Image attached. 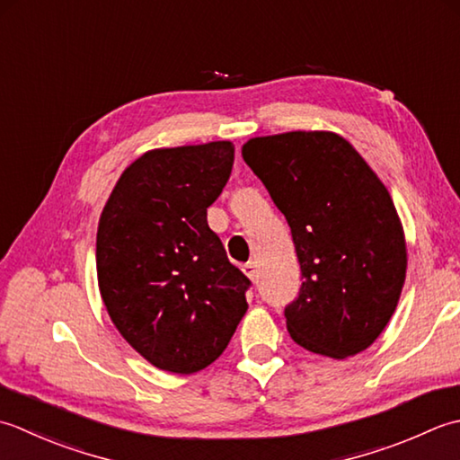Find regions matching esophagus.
<instances>
[{
    "mask_svg": "<svg viewBox=\"0 0 460 460\" xmlns=\"http://www.w3.org/2000/svg\"><path fill=\"white\" fill-rule=\"evenodd\" d=\"M242 271L252 279V282H256V279H258V268H256L254 261H246V264L242 266Z\"/></svg>",
    "mask_w": 460,
    "mask_h": 460,
    "instance_id": "obj_1",
    "label": "esophagus"
}]
</instances>
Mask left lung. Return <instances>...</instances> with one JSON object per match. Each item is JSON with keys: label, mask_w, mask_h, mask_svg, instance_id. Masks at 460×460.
Listing matches in <instances>:
<instances>
[{"label": "left lung", "mask_w": 460, "mask_h": 460, "mask_svg": "<svg viewBox=\"0 0 460 460\" xmlns=\"http://www.w3.org/2000/svg\"><path fill=\"white\" fill-rule=\"evenodd\" d=\"M242 156L292 228L304 278L284 312L292 340L333 359L367 349L395 312L407 271L385 184L327 130L250 138Z\"/></svg>", "instance_id": "left-lung-1"}]
</instances>
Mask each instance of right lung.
<instances>
[{
	"label": "right lung",
	"mask_w": 460,
	"mask_h": 460,
	"mask_svg": "<svg viewBox=\"0 0 460 460\" xmlns=\"http://www.w3.org/2000/svg\"><path fill=\"white\" fill-rule=\"evenodd\" d=\"M232 164L230 140L155 148L125 168L102 208L101 297L119 333L158 369L208 367L248 309L250 279L206 220Z\"/></svg>",
	"instance_id": "obj_1"
}]
</instances>
